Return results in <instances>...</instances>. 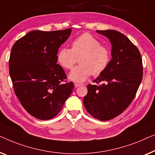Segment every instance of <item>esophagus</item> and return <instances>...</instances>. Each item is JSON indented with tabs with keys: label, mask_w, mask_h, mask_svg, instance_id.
I'll list each match as a JSON object with an SVG mask.
<instances>
[{
	"label": "esophagus",
	"mask_w": 155,
	"mask_h": 155,
	"mask_svg": "<svg viewBox=\"0 0 155 155\" xmlns=\"http://www.w3.org/2000/svg\"><path fill=\"white\" fill-rule=\"evenodd\" d=\"M74 86L75 87H79L81 86H82V84H79V83H74Z\"/></svg>",
	"instance_id": "1"
}]
</instances>
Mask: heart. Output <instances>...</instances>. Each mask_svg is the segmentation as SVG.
I'll use <instances>...</instances> for the list:
<instances>
[{"mask_svg": "<svg viewBox=\"0 0 155 155\" xmlns=\"http://www.w3.org/2000/svg\"><path fill=\"white\" fill-rule=\"evenodd\" d=\"M79 58V65L74 68L69 78L74 82H84L91 74L98 76L110 64L111 53L107 48L92 35L84 33L71 43V49L62 47L58 51L57 59L63 68L70 69Z\"/></svg>", "mask_w": 155, "mask_h": 155, "instance_id": "heart-1", "label": "heart"}]
</instances>
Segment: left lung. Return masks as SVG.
Masks as SVG:
<instances>
[{"mask_svg": "<svg viewBox=\"0 0 155 155\" xmlns=\"http://www.w3.org/2000/svg\"><path fill=\"white\" fill-rule=\"evenodd\" d=\"M112 45V60L94 82L88 85L84 97L87 112L100 121H108L121 114L132 102L143 78L140 51L125 35L115 30H97Z\"/></svg>", "mask_w": 155, "mask_h": 155, "instance_id": "obj_1", "label": "left lung"}]
</instances>
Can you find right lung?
I'll use <instances>...</instances> for the list:
<instances>
[{
    "instance_id": "1",
    "label": "right lung",
    "mask_w": 155,
    "mask_h": 155,
    "mask_svg": "<svg viewBox=\"0 0 155 155\" xmlns=\"http://www.w3.org/2000/svg\"><path fill=\"white\" fill-rule=\"evenodd\" d=\"M71 29L34 30L12 45L10 76L15 93L28 113L41 120L55 117L72 92L74 84L57 64L58 48L70 36Z\"/></svg>"
}]
</instances>
